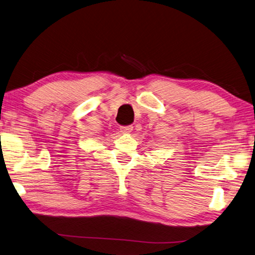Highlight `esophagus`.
Segmentation results:
<instances>
[{
	"mask_svg": "<svg viewBox=\"0 0 255 255\" xmlns=\"http://www.w3.org/2000/svg\"><path fill=\"white\" fill-rule=\"evenodd\" d=\"M132 130V126L129 125V126H121L120 127V131L121 132H130Z\"/></svg>",
	"mask_w": 255,
	"mask_h": 255,
	"instance_id": "obj_1",
	"label": "esophagus"
}]
</instances>
